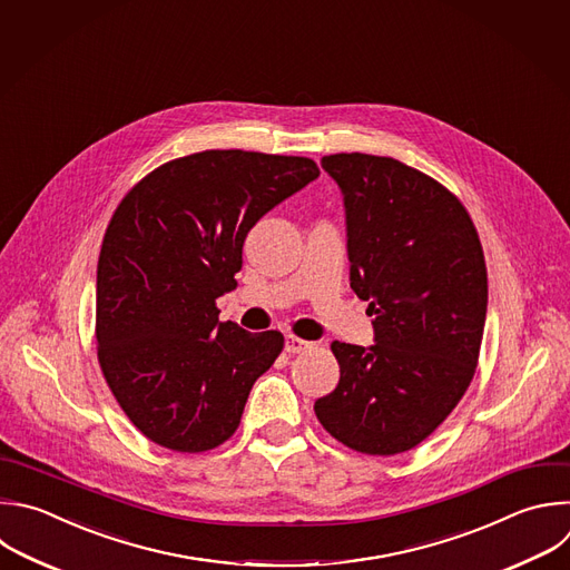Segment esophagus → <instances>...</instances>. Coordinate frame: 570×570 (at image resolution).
<instances>
[{
	"mask_svg": "<svg viewBox=\"0 0 570 570\" xmlns=\"http://www.w3.org/2000/svg\"><path fill=\"white\" fill-rule=\"evenodd\" d=\"M284 348H286V353H293V355H295V353H304V351L313 348V342L302 340V337H297V335H286Z\"/></svg>",
	"mask_w": 570,
	"mask_h": 570,
	"instance_id": "34e87169",
	"label": "esophagus"
}]
</instances>
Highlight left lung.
Segmentation results:
<instances>
[{"mask_svg": "<svg viewBox=\"0 0 570 570\" xmlns=\"http://www.w3.org/2000/svg\"><path fill=\"white\" fill-rule=\"evenodd\" d=\"M322 167L344 195L351 288L375 315V344H331L340 383L313 410L348 450L394 456L423 443L472 383L485 257L465 206L425 171L360 151Z\"/></svg>", "mask_w": 570, "mask_h": 570, "instance_id": "1", "label": "left lung"}]
</instances>
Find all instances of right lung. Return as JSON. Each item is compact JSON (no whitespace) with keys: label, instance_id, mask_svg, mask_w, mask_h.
<instances>
[{"label":"right lung","instance_id":"add662e5","mask_svg":"<svg viewBox=\"0 0 570 570\" xmlns=\"http://www.w3.org/2000/svg\"><path fill=\"white\" fill-rule=\"evenodd\" d=\"M317 176L304 156L206 149L151 169L118 204L98 257V362L151 443L199 454L237 432L284 335L219 322L217 297L237 286L248 230Z\"/></svg>","mask_w":570,"mask_h":570}]
</instances>
